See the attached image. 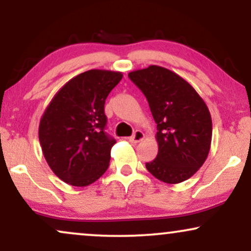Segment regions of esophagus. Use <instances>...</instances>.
<instances>
[{"mask_svg":"<svg viewBox=\"0 0 251 251\" xmlns=\"http://www.w3.org/2000/svg\"><path fill=\"white\" fill-rule=\"evenodd\" d=\"M144 137H145V134H144L143 131H140V129H137V131L134 132L133 134L131 135V137L128 138V140L131 143H139L140 140L144 139Z\"/></svg>","mask_w":251,"mask_h":251,"instance_id":"esophagus-1","label":"esophagus"}]
</instances>
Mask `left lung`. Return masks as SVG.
<instances>
[{"label": "left lung", "mask_w": 251, "mask_h": 251, "mask_svg": "<svg viewBox=\"0 0 251 251\" xmlns=\"http://www.w3.org/2000/svg\"><path fill=\"white\" fill-rule=\"evenodd\" d=\"M148 99L157 124L158 154L146 169L157 179L177 184L203 165L211 145L212 122L204 100L174 72L150 66L128 73Z\"/></svg>", "instance_id": "1"}]
</instances>
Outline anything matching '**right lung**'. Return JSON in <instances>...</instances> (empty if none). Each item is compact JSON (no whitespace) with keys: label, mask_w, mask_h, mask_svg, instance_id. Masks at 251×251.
<instances>
[{"label":"right lung","mask_w":251,"mask_h":251,"mask_svg":"<svg viewBox=\"0 0 251 251\" xmlns=\"http://www.w3.org/2000/svg\"><path fill=\"white\" fill-rule=\"evenodd\" d=\"M120 72L91 70L66 83L40 120L39 140L51 171L73 186H87L105 174L116 139L105 132V100Z\"/></svg>","instance_id":"right-lung-1"}]
</instances>
